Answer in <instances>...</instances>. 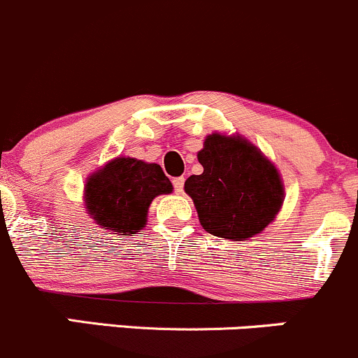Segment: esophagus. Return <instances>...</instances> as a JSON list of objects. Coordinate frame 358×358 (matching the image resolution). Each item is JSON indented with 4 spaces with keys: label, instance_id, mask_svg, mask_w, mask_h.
Wrapping results in <instances>:
<instances>
[{
    "label": "esophagus",
    "instance_id": "1",
    "mask_svg": "<svg viewBox=\"0 0 358 358\" xmlns=\"http://www.w3.org/2000/svg\"><path fill=\"white\" fill-rule=\"evenodd\" d=\"M183 183H185V178H183V176L173 178V188H175L176 194H183Z\"/></svg>",
    "mask_w": 358,
    "mask_h": 358
}]
</instances>
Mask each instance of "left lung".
<instances>
[{
	"mask_svg": "<svg viewBox=\"0 0 358 358\" xmlns=\"http://www.w3.org/2000/svg\"><path fill=\"white\" fill-rule=\"evenodd\" d=\"M202 175L185 182L207 233L246 241L262 233L282 207L284 187L277 168L241 137L207 136L199 152Z\"/></svg>",
	"mask_w": 358,
	"mask_h": 358,
	"instance_id": "obj_1",
	"label": "left lung"
}]
</instances>
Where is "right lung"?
Returning a JSON list of instances; mask_svg holds the SVG:
<instances>
[{"label":"right lung","mask_w":358,"mask_h":358,"mask_svg":"<svg viewBox=\"0 0 358 358\" xmlns=\"http://www.w3.org/2000/svg\"><path fill=\"white\" fill-rule=\"evenodd\" d=\"M173 185L159 164L117 158L86 182V209L103 229L134 236L146 224L149 203Z\"/></svg>","instance_id":"1"}]
</instances>
